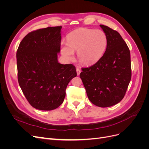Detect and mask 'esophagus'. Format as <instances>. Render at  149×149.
<instances>
[{"mask_svg":"<svg viewBox=\"0 0 149 149\" xmlns=\"http://www.w3.org/2000/svg\"><path fill=\"white\" fill-rule=\"evenodd\" d=\"M76 72H77V74H78V75H79V74H80V73H81V70H80V68H76Z\"/></svg>","mask_w":149,"mask_h":149,"instance_id":"esophagus-1","label":"esophagus"}]
</instances>
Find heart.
<instances>
[{
	"label": "heart",
	"mask_w": 149,
	"mask_h": 149,
	"mask_svg": "<svg viewBox=\"0 0 149 149\" xmlns=\"http://www.w3.org/2000/svg\"><path fill=\"white\" fill-rule=\"evenodd\" d=\"M107 45L106 33L100 30L79 29L72 31L67 37V44L61 47L62 55L67 60L74 58L77 52L79 61L84 65L95 63L102 56Z\"/></svg>",
	"instance_id": "b5f03b06"
}]
</instances>
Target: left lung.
I'll return each mask as SVG.
<instances>
[{"mask_svg":"<svg viewBox=\"0 0 149 149\" xmlns=\"http://www.w3.org/2000/svg\"><path fill=\"white\" fill-rule=\"evenodd\" d=\"M107 38L103 56L93 65L81 68L80 73L87 96L101 107L114 106L124 98L131 79L130 53L118 31L100 25Z\"/></svg>","mask_w":149,"mask_h":149,"instance_id":"1","label":"left lung"}]
</instances>
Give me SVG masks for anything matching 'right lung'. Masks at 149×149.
Segmentation results:
<instances>
[{
  "label": "right lung",
  "mask_w": 149,
  "mask_h": 149,
  "mask_svg": "<svg viewBox=\"0 0 149 149\" xmlns=\"http://www.w3.org/2000/svg\"><path fill=\"white\" fill-rule=\"evenodd\" d=\"M61 28L51 26L31 31L17 51L19 84L30 105L39 110L59 107L68 84L77 75L74 65L58 61Z\"/></svg>",
  "instance_id": "add662e5"
}]
</instances>
